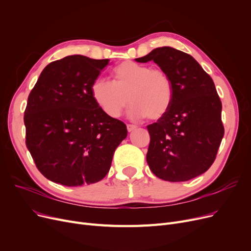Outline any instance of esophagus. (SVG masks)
<instances>
[{
	"instance_id": "esophagus-1",
	"label": "esophagus",
	"mask_w": 251,
	"mask_h": 251,
	"mask_svg": "<svg viewBox=\"0 0 251 251\" xmlns=\"http://www.w3.org/2000/svg\"><path fill=\"white\" fill-rule=\"evenodd\" d=\"M136 128H137V126H135V125H127L128 132H132V131L135 130Z\"/></svg>"
}]
</instances>
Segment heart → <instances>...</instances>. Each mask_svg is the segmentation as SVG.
Instances as JSON below:
<instances>
[{
  "label": "heart",
  "mask_w": 251,
  "mask_h": 251,
  "mask_svg": "<svg viewBox=\"0 0 251 251\" xmlns=\"http://www.w3.org/2000/svg\"><path fill=\"white\" fill-rule=\"evenodd\" d=\"M114 77L115 82L98 78L90 87L95 102L109 117L121 116L129 101V116L134 119L157 120L171 108L173 83L165 70L126 61L115 68Z\"/></svg>",
  "instance_id": "heart-1"
}]
</instances>
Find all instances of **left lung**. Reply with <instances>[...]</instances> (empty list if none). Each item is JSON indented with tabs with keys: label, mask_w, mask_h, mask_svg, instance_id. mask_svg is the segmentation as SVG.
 I'll use <instances>...</instances> for the list:
<instances>
[{
	"label": "left lung",
	"mask_w": 251,
	"mask_h": 251,
	"mask_svg": "<svg viewBox=\"0 0 251 251\" xmlns=\"http://www.w3.org/2000/svg\"><path fill=\"white\" fill-rule=\"evenodd\" d=\"M135 60L153 61L173 83L171 108L148 126L151 172L170 182L201 175L213 165L224 136L222 102L212 77L192 56L171 47L156 48Z\"/></svg>",
	"instance_id": "left-lung-1"
}]
</instances>
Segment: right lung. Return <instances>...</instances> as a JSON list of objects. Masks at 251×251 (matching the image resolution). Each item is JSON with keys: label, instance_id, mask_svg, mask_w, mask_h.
<instances>
[{"label": "right lung", "instance_id": "right-lung-1", "mask_svg": "<svg viewBox=\"0 0 251 251\" xmlns=\"http://www.w3.org/2000/svg\"><path fill=\"white\" fill-rule=\"evenodd\" d=\"M110 60L81 55L50 63L28 96L26 147L47 179L65 186L100 181L127 136L126 125L105 115L90 87Z\"/></svg>", "mask_w": 251, "mask_h": 251}]
</instances>
